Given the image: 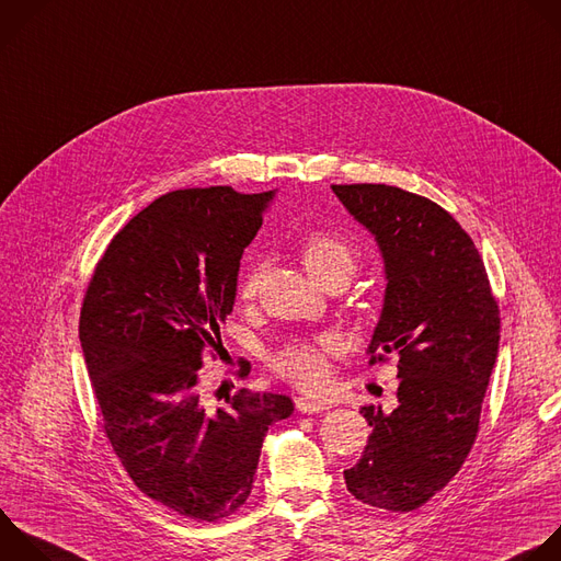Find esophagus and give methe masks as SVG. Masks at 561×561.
<instances>
[{
	"label": "esophagus",
	"mask_w": 561,
	"mask_h": 561,
	"mask_svg": "<svg viewBox=\"0 0 561 561\" xmlns=\"http://www.w3.org/2000/svg\"><path fill=\"white\" fill-rule=\"evenodd\" d=\"M295 408H297V412H301V414H319V412L325 410V403L314 401V399H306V397H297V399H295Z\"/></svg>",
	"instance_id": "obj_1"
}]
</instances>
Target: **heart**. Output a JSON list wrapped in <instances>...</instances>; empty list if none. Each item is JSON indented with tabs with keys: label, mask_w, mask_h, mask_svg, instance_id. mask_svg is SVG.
I'll return each mask as SVG.
<instances>
[{
	"label": "heart",
	"mask_w": 561,
	"mask_h": 561,
	"mask_svg": "<svg viewBox=\"0 0 561 561\" xmlns=\"http://www.w3.org/2000/svg\"><path fill=\"white\" fill-rule=\"evenodd\" d=\"M299 255L306 271L321 286L347 284L358 266L356 247L330 231H312L301 238ZM264 266L262 262H253L240 277L238 293L244 301H253L262 288ZM336 352V341L328 334L317 336L312 341H288L284 343L271 358V367L282 379L304 388L314 390L328 377V356Z\"/></svg>",
	"instance_id": "b5f03b06"
}]
</instances>
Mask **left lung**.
I'll list each match as a JSON object with an SVG mask.
<instances>
[{
    "mask_svg": "<svg viewBox=\"0 0 561 561\" xmlns=\"http://www.w3.org/2000/svg\"><path fill=\"white\" fill-rule=\"evenodd\" d=\"M343 207L377 238L386 304L369 365L399 356V405H363L371 427L343 471L363 504L408 513L460 471L500 343V308L467 231L440 205L390 184H332Z\"/></svg>",
    "mask_w": 561,
    "mask_h": 561,
    "instance_id": "1",
    "label": "left lung"
}]
</instances>
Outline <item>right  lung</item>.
I'll use <instances>...</instances> for the list:
<instances>
[{
    "instance_id": "obj_1",
    "label": "right lung",
    "mask_w": 561,
    "mask_h": 561,
    "mask_svg": "<svg viewBox=\"0 0 561 561\" xmlns=\"http://www.w3.org/2000/svg\"><path fill=\"white\" fill-rule=\"evenodd\" d=\"M273 198L231 186L156 198L110 242L88 282L79 339L101 427L134 484L198 522L251 495L268 427L293 414L284 394L238 390L211 410L205 354H222L244 249ZM251 363L238 358L236 377Z\"/></svg>"
}]
</instances>
